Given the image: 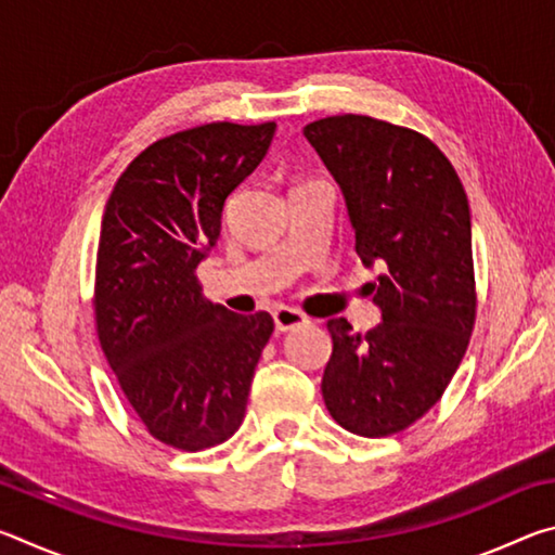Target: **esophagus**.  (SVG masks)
<instances>
[{
  "instance_id": "34e87169",
  "label": "esophagus",
  "mask_w": 555,
  "mask_h": 555,
  "mask_svg": "<svg viewBox=\"0 0 555 555\" xmlns=\"http://www.w3.org/2000/svg\"><path fill=\"white\" fill-rule=\"evenodd\" d=\"M306 323H308V318L300 311H296V308H291V306H279L274 311V325H276L279 333L296 331V327L306 325Z\"/></svg>"
}]
</instances>
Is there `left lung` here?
<instances>
[{"instance_id": "obj_1", "label": "left lung", "mask_w": 555, "mask_h": 555, "mask_svg": "<svg viewBox=\"0 0 555 555\" xmlns=\"http://www.w3.org/2000/svg\"><path fill=\"white\" fill-rule=\"evenodd\" d=\"M304 134L340 185L382 323L352 333L327 321L323 372L331 416L357 436L409 428L436 406L475 325L469 205L453 164L418 131L367 115L311 121Z\"/></svg>"}]
</instances>
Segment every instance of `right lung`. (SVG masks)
<instances>
[{
    "label": "right lung",
    "instance_id": "1",
    "mask_svg": "<svg viewBox=\"0 0 555 555\" xmlns=\"http://www.w3.org/2000/svg\"><path fill=\"white\" fill-rule=\"evenodd\" d=\"M276 125H212L146 146L102 215L95 269L100 347L149 434L178 450L240 428L271 315L232 313L201 294L228 195L267 156Z\"/></svg>",
    "mask_w": 555,
    "mask_h": 555
}]
</instances>
